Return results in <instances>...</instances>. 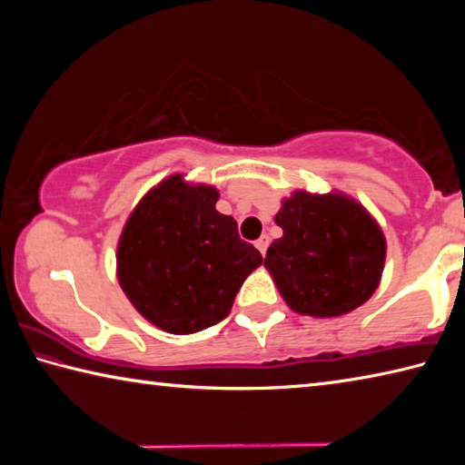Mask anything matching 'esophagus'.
Here are the masks:
<instances>
[{
	"label": "esophagus",
	"instance_id": "obj_1",
	"mask_svg": "<svg viewBox=\"0 0 465 465\" xmlns=\"http://www.w3.org/2000/svg\"><path fill=\"white\" fill-rule=\"evenodd\" d=\"M256 248H258V252H261V254L264 256V254H266V248H269V235H262V238L256 242Z\"/></svg>",
	"mask_w": 465,
	"mask_h": 465
}]
</instances>
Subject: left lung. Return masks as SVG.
<instances>
[{
    "mask_svg": "<svg viewBox=\"0 0 465 465\" xmlns=\"http://www.w3.org/2000/svg\"><path fill=\"white\" fill-rule=\"evenodd\" d=\"M282 238L264 266L299 313L342 316L363 305L380 282L385 238L367 211L342 194L297 191L274 217Z\"/></svg>",
    "mask_w": 465,
    "mask_h": 465,
    "instance_id": "left-lung-1",
    "label": "left lung"
}]
</instances>
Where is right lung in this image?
Segmentation results:
<instances>
[{
	"mask_svg": "<svg viewBox=\"0 0 465 465\" xmlns=\"http://www.w3.org/2000/svg\"><path fill=\"white\" fill-rule=\"evenodd\" d=\"M213 186L174 174L133 211L116 252L119 282L141 316L172 334L215 326L262 256L215 209Z\"/></svg>",
	"mask_w": 465,
	"mask_h": 465,
	"instance_id": "right-lung-1",
	"label": "right lung"
}]
</instances>
